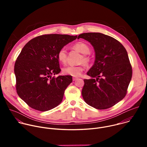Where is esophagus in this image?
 I'll list each match as a JSON object with an SVG mask.
<instances>
[{
	"mask_svg": "<svg viewBox=\"0 0 147 147\" xmlns=\"http://www.w3.org/2000/svg\"><path fill=\"white\" fill-rule=\"evenodd\" d=\"M77 78H78L76 77H73V81H76Z\"/></svg>",
	"mask_w": 147,
	"mask_h": 147,
	"instance_id": "obj_1",
	"label": "esophagus"
}]
</instances>
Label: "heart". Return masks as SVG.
<instances>
[{"instance_id":"b5f03b06","label":"heart","mask_w":147,"mask_h":147,"mask_svg":"<svg viewBox=\"0 0 147 147\" xmlns=\"http://www.w3.org/2000/svg\"><path fill=\"white\" fill-rule=\"evenodd\" d=\"M73 48L78 51L81 53L83 54L79 59V63H84L87 65L90 61V57L87 55L90 52V48L88 44L83 42H77L73 45ZM57 57L59 62L61 63H65L67 60V51L66 49L63 47L61 48L57 54ZM84 70V66L82 64L73 66L70 65L64 67L62 70L63 73L66 75H70L72 76H78L81 74Z\"/></svg>"}]
</instances>
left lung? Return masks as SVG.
I'll list each match as a JSON object with an SVG mask.
<instances>
[{"label": "left lung", "mask_w": 147, "mask_h": 147, "mask_svg": "<svg viewBox=\"0 0 147 147\" xmlns=\"http://www.w3.org/2000/svg\"><path fill=\"white\" fill-rule=\"evenodd\" d=\"M80 38L90 42L95 53L94 64L87 73L91 78L84 80L82 98L95 109H108L126 95L132 77L127 52L117 40L102 33H83Z\"/></svg>", "instance_id": "8db88e82"}]
</instances>
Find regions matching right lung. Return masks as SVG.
<instances>
[{
	"label": "right lung",
	"instance_id": "1",
	"mask_svg": "<svg viewBox=\"0 0 147 147\" xmlns=\"http://www.w3.org/2000/svg\"><path fill=\"white\" fill-rule=\"evenodd\" d=\"M77 38L43 35L31 39L23 47L15 63L14 74L17 94L29 107L44 112L61 102L72 77L52 76L61 71L57 57L59 51Z\"/></svg>",
	"mask_w": 147,
	"mask_h": 147
}]
</instances>
